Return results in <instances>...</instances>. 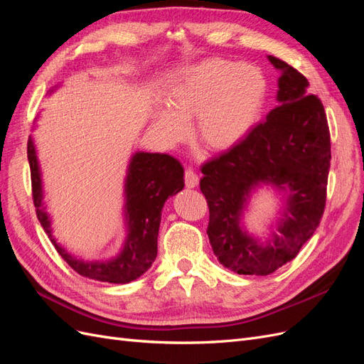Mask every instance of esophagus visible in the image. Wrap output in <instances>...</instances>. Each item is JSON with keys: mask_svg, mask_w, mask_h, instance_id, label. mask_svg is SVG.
Here are the masks:
<instances>
[{"mask_svg": "<svg viewBox=\"0 0 364 364\" xmlns=\"http://www.w3.org/2000/svg\"><path fill=\"white\" fill-rule=\"evenodd\" d=\"M185 185L186 188H196L199 185V176H197L191 168L185 171Z\"/></svg>", "mask_w": 364, "mask_h": 364, "instance_id": "34e87169", "label": "esophagus"}]
</instances>
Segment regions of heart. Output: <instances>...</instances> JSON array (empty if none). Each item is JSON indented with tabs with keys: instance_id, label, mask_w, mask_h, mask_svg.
Listing matches in <instances>:
<instances>
[{
	"instance_id": "1",
	"label": "heart",
	"mask_w": 364,
	"mask_h": 364,
	"mask_svg": "<svg viewBox=\"0 0 364 364\" xmlns=\"http://www.w3.org/2000/svg\"><path fill=\"white\" fill-rule=\"evenodd\" d=\"M266 75L250 63L208 58L174 70L162 102L150 111V124L168 146L182 142L193 118V136L208 150L238 146L259 121L267 102Z\"/></svg>"
}]
</instances>
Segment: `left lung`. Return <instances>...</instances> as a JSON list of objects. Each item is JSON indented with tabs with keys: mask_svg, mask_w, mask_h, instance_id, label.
I'll list each match as a JSON object with an SVG mask.
<instances>
[{
	"mask_svg": "<svg viewBox=\"0 0 364 364\" xmlns=\"http://www.w3.org/2000/svg\"><path fill=\"white\" fill-rule=\"evenodd\" d=\"M279 71L274 106L238 146L202 167L200 190L209 206L206 234L220 264L238 274L273 273L290 262L323 215L331 142L322 102L289 63ZM269 186L280 197L279 217L261 240L244 215L252 194Z\"/></svg>",
	"mask_w": 364,
	"mask_h": 364,
	"instance_id": "8db88e82",
	"label": "left lung"
}]
</instances>
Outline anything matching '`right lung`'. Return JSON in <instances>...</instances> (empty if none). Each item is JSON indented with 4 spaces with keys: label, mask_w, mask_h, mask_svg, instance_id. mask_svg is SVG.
<instances>
[{
    "label": "right lung",
    "mask_w": 364,
    "mask_h": 364,
    "mask_svg": "<svg viewBox=\"0 0 364 364\" xmlns=\"http://www.w3.org/2000/svg\"><path fill=\"white\" fill-rule=\"evenodd\" d=\"M59 87L56 85L48 91L51 95ZM27 156L31 171L33 202L41 226L46 230L59 255L70 267L85 278L129 284L142 277L158 255V234L161 226L162 208L168 197L183 190V167L178 159L165 153L135 151L127 164L124 178V241L115 257L107 259H83L73 255L53 235V218L47 213L43 200L42 170L38 149L33 135L28 136Z\"/></svg>",
    "instance_id": "add662e5"
}]
</instances>
